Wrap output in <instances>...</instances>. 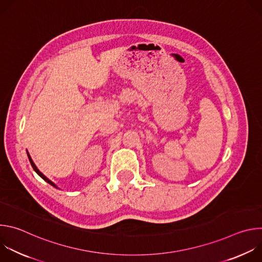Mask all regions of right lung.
Wrapping results in <instances>:
<instances>
[{
  "instance_id": "obj_1",
  "label": "right lung",
  "mask_w": 262,
  "mask_h": 262,
  "mask_svg": "<svg viewBox=\"0 0 262 262\" xmlns=\"http://www.w3.org/2000/svg\"><path fill=\"white\" fill-rule=\"evenodd\" d=\"M27 155H28V158H29V161H30V163H31V166H32V167H33V169H34V171H35V172H36V173H37V174H38V175H39V176H40V177H41V178H42V179H43V180H46V181H47V182H48V183H50V184H51V185H53V186H55V188H57V185H56V184H55V183H54V182H53V181H51V180H50V179H49V178H48V177H47V176H45V175H43V174H42V173H41V172H40V171H39V170H38V169H37V167H36V166H35V164H34V162H33V161H32V159H31V157H30V155H29V152H28V151H27Z\"/></svg>"
}]
</instances>
